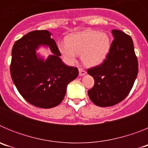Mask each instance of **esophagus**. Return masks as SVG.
<instances>
[{
	"label": "esophagus",
	"instance_id": "1",
	"mask_svg": "<svg viewBox=\"0 0 148 148\" xmlns=\"http://www.w3.org/2000/svg\"><path fill=\"white\" fill-rule=\"evenodd\" d=\"M78 71H79V75H80V76H83V75H86V73H87L85 70H84L82 68H79V69H78Z\"/></svg>",
	"mask_w": 148,
	"mask_h": 148
}]
</instances>
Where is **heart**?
Returning a JSON list of instances; mask_svg holds the SVG:
<instances>
[{
	"label": "heart",
	"instance_id": "obj_1",
	"mask_svg": "<svg viewBox=\"0 0 148 148\" xmlns=\"http://www.w3.org/2000/svg\"><path fill=\"white\" fill-rule=\"evenodd\" d=\"M58 49L69 64H74L77 55L87 66L100 64L109 54L111 42L105 32L87 29L67 36L66 43H59Z\"/></svg>",
	"mask_w": 148,
	"mask_h": 148
}]
</instances>
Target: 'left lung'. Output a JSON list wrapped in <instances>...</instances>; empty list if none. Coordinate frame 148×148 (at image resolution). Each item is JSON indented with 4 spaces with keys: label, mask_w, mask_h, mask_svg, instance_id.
Segmentation results:
<instances>
[{
    "label": "left lung",
    "mask_w": 148,
    "mask_h": 148,
    "mask_svg": "<svg viewBox=\"0 0 148 148\" xmlns=\"http://www.w3.org/2000/svg\"><path fill=\"white\" fill-rule=\"evenodd\" d=\"M114 39L102 64L87 70L95 84L88 90L90 100L104 108L121 102L127 96L137 77L138 60L130 35L112 30Z\"/></svg>",
    "instance_id": "obj_1"
}]
</instances>
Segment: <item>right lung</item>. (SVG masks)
<instances>
[{
    "label": "right lung",
    "mask_w": 148,
    "mask_h": 148,
    "mask_svg": "<svg viewBox=\"0 0 148 148\" xmlns=\"http://www.w3.org/2000/svg\"><path fill=\"white\" fill-rule=\"evenodd\" d=\"M47 30H35L15 41L12 50L10 73L18 92L27 101L40 108L58 105L70 82L78 75V68L68 66ZM40 45L53 53L46 60L36 54Z\"/></svg>",
    "instance_id": "add662e5"
}]
</instances>
